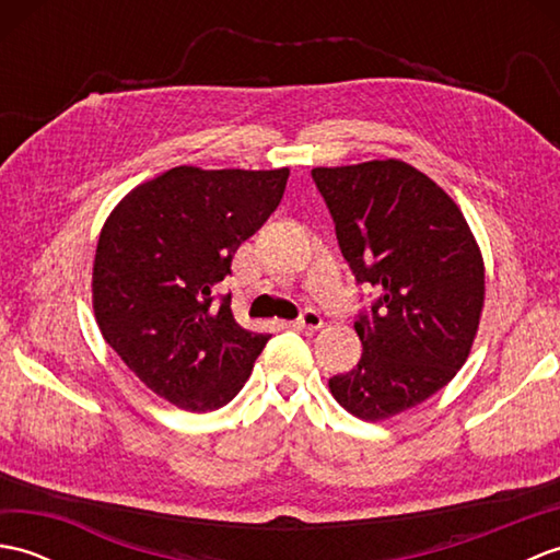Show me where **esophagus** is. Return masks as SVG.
Instances as JSON below:
<instances>
[{"instance_id":"obj_1","label":"esophagus","mask_w":560,"mask_h":560,"mask_svg":"<svg viewBox=\"0 0 560 560\" xmlns=\"http://www.w3.org/2000/svg\"><path fill=\"white\" fill-rule=\"evenodd\" d=\"M293 327H299V329H319V327H323V317H319V313L313 311V307H305V311L301 313V317L293 323Z\"/></svg>"}]
</instances>
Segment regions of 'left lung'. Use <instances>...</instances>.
Returning a JSON list of instances; mask_svg holds the SVG:
<instances>
[{
  "label": "left lung",
  "mask_w": 560,
  "mask_h": 560,
  "mask_svg": "<svg viewBox=\"0 0 560 560\" xmlns=\"http://www.w3.org/2000/svg\"><path fill=\"white\" fill-rule=\"evenodd\" d=\"M337 241L377 299L355 317L363 343L329 377L343 409L383 421L443 389L467 361L483 307V259L459 207L404 161L313 168Z\"/></svg>",
  "instance_id": "1"
}]
</instances>
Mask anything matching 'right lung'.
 I'll return each mask as SVG.
<instances>
[{"label":"right lung","instance_id":"add662e5","mask_svg":"<svg viewBox=\"0 0 560 560\" xmlns=\"http://www.w3.org/2000/svg\"><path fill=\"white\" fill-rule=\"evenodd\" d=\"M279 171L177 165L135 187L105 221L93 261V311L103 339L159 397L187 411L229 404L269 335L235 323V249L277 211Z\"/></svg>","mask_w":560,"mask_h":560}]
</instances>
